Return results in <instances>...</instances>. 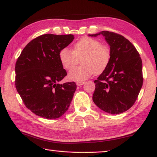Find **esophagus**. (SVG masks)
<instances>
[{
	"instance_id": "obj_1",
	"label": "esophagus",
	"mask_w": 157,
	"mask_h": 157,
	"mask_svg": "<svg viewBox=\"0 0 157 157\" xmlns=\"http://www.w3.org/2000/svg\"><path fill=\"white\" fill-rule=\"evenodd\" d=\"M85 83V82H78L77 83H76V84H77L78 86H82V85H83Z\"/></svg>"
}]
</instances>
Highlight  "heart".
Listing matches in <instances>:
<instances>
[{"instance_id":"heart-1","label":"heart","mask_w":157,"mask_h":157,"mask_svg":"<svg viewBox=\"0 0 157 157\" xmlns=\"http://www.w3.org/2000/svg\"><path fill=\"white\" fill-rule=\"evenodd\" d=\"M59 58L67 70L74 68L81 59V66L70 71L68 78L72 81L82 82L105 70L110 63L111 52L108 46L101 45L98 40L85 37L75 43L73 51L67 47L61 49Z\"/></svg>"}]
</instances>
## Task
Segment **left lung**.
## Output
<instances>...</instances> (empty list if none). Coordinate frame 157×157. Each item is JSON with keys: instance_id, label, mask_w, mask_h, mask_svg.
<instances>
[{"instance_id": "left-lung-1", "label": "left lung", "mask_w": 157, "mask_h": 157, "mask_svg": "<svg viewBox=\"0 0 157 157\" xmlns=\"http://www.w3.org/2000/svg\"><path fill=\"white\" fill-rule=\"evenodd\" d=\"M101 35L110 47L111 59L108 67L94 81V102L103 111L118 114L135 102L143 83V63L132 43L122 35L110 31Z\"/></svg>"}]
</instances>
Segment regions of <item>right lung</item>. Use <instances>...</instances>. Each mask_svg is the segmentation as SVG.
Masks as SVG:
<instances>
[{"label":"right lung","instance_id":"obj_1","mask_svg":"<svg viewBox=\"0 0 157 157\" xmlns=\"http://www.w3.org/2000/svg\"><path fill=\"white\" fill-rule=\"evenodd\" d=\"M73 35L45 34L25 46L15 64V86L25 106L47 119H56L70 106L76 84H60L67 72L59 53L73 41Z\"/></svg>","mask_w":157,"mask_h":157}]
</instances>
